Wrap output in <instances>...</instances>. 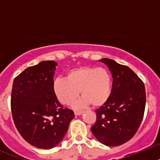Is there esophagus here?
Masks as SVG:
<instances>
[{"label":"esophagus","mask_w":160,"mask_h":160,"mask_svg":"<svg viewBox=\"0 0 160 160\" xmlns=\"http://www.w3.org/2000/svg\"><path fill=\"white\" fill-rule=\"evenodd\" d=\"M82 113H83V111H74V114H75V115H80V114H82Z\"/></svg>","instance_id":"esophagus-1"}]
</instances>
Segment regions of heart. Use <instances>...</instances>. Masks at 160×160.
<instances>
[{
  "label": "heart",
  "mask_w": 160,
  "mask_h": 160,
  "mask_svg": "<svg viewBox=\"0 0 160 160\" xmlns=\"http://www.w3.org/2000/svg\"><path fill=\"white\" fill-rule=\"evenodd\" d=\"M53 90L59 101L65 105L73 104L79 92L82 96L76 104L82 107L91 104L99 107L107 101L111 90V76L107 69L91 66L73 68L66 73V78H57Z\"/></svg>",
  "instance_id": "b5f03b06"
}]
</instances>
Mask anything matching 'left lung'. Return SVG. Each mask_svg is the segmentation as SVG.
Masks as SVG:
<instances>
[{"label":"left lung","mask_w":160,"mask_h":160,"mask_svg":"<svg viewBox=\"0 0 160 160\" xmlns=\"http://www.w3.org/2000/svg\"><path fill=\"white\" fill-rule=\"evenodd\" d=\"M111 71L112 89L107 101L97 109L91 131L98 140L109 147L129 141L143 118L146 91L143 82L128 66L110 58L100 60Z\"/></svg>","instance_id":"obj_1"}]
</instances>
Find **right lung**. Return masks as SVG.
<instances>
[{
  "label": "right lung",
  "instance_id": "obj_1",
  "mask_svg": "<svg viewBox=\"0 0 160 160\" xmlns=\"http://www.w3.org/2000/svg\"><path fill=\"white\" fill-rule=\"evenodd\" d=\"M46 61L29 66L14 78L11 111L17 130L26 142L42 149L62 141L74 113L61 105L53 90L57 66Z\"/></svg>",
  "mask_w": 160,
  "mask_h": 160
}]
</instances>
